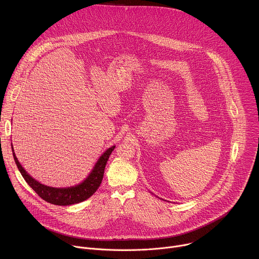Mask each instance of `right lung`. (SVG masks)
<instances>
[{
  "label": "right lung",
  "mask_w": 259,
  "mask_h": 259,
  "mask_svg": "<svg viewBox=\"0 0 259 259\" xmlns=\"http://www.w3.org/2000/svg\"><path fill=\"white\" fill-rule=\"evenodd\" d=\"M114 150H115V146L109 147V149L99 158V160L96 163L95 167L93 168L92 172L90 173V175L86 178V180L84 182L79 184V186L66 188V189H56V188L47 187V186H44V184L40 183L39 181L34 180L22 168V166L18 162L14 153H13V157H14L16 166H17L18 170L20 171L24 180L27 182L28 186L43 200H45L48 203L54 204V205L67 206V205L77 204V203L87 200L97 191V189L99 188L100 183L102 181V178H103L106 162Z\"/></svg>",
  "instance_id": "right-lung-1"
}]
</instances>
